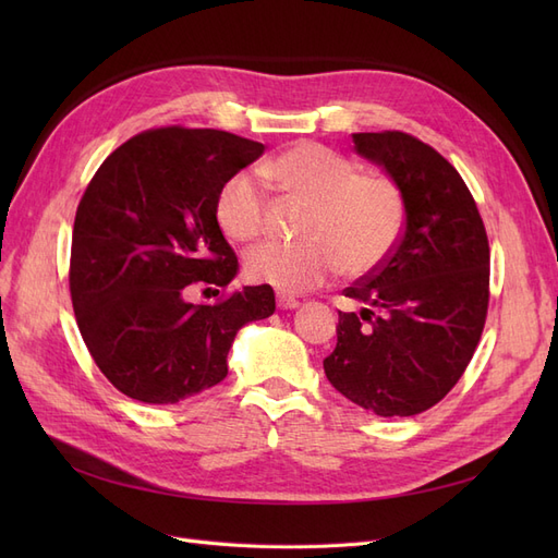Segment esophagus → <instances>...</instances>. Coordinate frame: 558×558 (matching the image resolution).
<instances>
[{"label": "esophagus", "mask_w": 558, "mask_h": 558, "mask_svg": "<svg viewBox=\"0 0 558 558\" xmlns=\"http://www.w3.org/2000/svg\"><path fill=\"white\" fill-rule=\"evenodd\" d=\"M277 305H279V310H295V307H300V300L295 295L277 293Z\"/></svg>", "instance_id": "obj_1"}]
</instances>
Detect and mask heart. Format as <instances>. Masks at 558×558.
Instances as JSON below:
<instances>
[{"mask_svg":"<svg viewBox=\"0 0 558 558\" xmlns=\"http://www.w3.org/2000/svg\"><path fill=\"white\" fill-rule=\"evenodd\" d=\"M260 177L300 202L298 242H265L246 253V275L286 293L316 289L330 275L361 277L384 263L404 223L398 183L384 174L359 172L335 150L302 142L260 167ZM216 221L234 242H251L267 223V197L251 172L232 174L216 195Z\"/></svg>","mask_w":558,"mask_h":558,"instance_id":"heart-1","label":"heart"}]
</instances>
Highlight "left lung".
Masks as SVG:
<instances>
[{
  "instance_id": "8db88e82",
  "label": "left lung",
  "mask_w": 558,
  "mask_h": 558,
  "mask_svg": "<svg viewBox=\"0 0 558 558\" xmlns=\"http://www.w3.org/2000/svg\"><path fill=\"white\" fill-rule=\"evenodd\" d=\"M356 154L381 165L402 193L404 230L381 265L344 295L328 381L379 416L440 402L477 349L488 310V240L465 181L408 132H356Z\"/></svg>"
}]
</instances>
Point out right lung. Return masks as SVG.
I'll return each instance as SVG.
<instances>
[{"instance_id":"add662e5","label":"right lung","mask_w":558,"mask_h":558,"mask_svg":"<svg viewBox=\"0 0 558 558\" xmlns=\"http://www.w3.org/2000/svg\"><path fill=\"white\" fill-rule=\"evenodd\" d=\"M263 150L223 130H146L118 146L83 193L72 305L93 361L128 398L174 404L207 391L226 379L238 330L275 314L267 283L216 305L185 300L191 283L228 289L238 275L216 195Z\"/></svg>"}]
</instances>
